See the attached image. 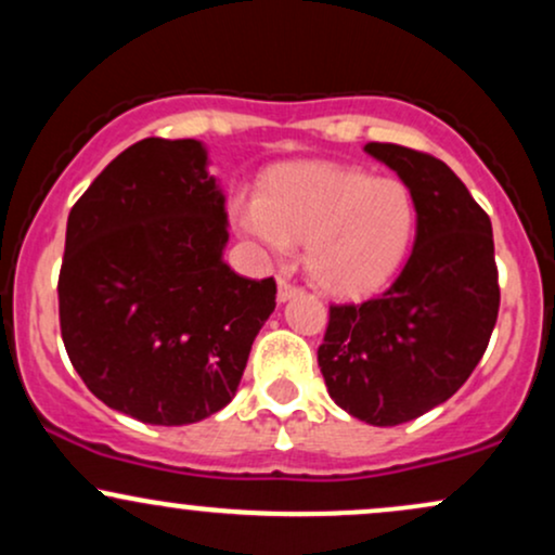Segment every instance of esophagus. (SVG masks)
Masks as SVG:
<instances>
[{
  "instance_id": "esophagus-1",
  "label": "esophagus",
  "mask_w": 555,
  "mask_h": 555,
  "mask_svg": "<svg viewBox=\"0 0 555 555\" xmlns=\"http://www.w3.org/2000/svg\"><path fill=\"white\" fill-rule=\"evenodd\" d=\"M299 286L292 284L289 279H279V302H286V299H292L295 295H299Z\"/></svg>"
}]
</instances>
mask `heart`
<instances>
[{
	"instance_id": "1",
	"label": "heart",
	"mask_w": 555,
	"mask_h": 555,
	"mask_svg": "<svg viewBox=\"0 0 555 555\" xmlns=\"http://www.w3.org/2000/svg\"><path fill=\"white\" fill-rule=\"evenodd\" d=\"M229 211L242 234L276 256L305 240L308 276L339 297L386 284L410 256L420 219L404 180L326 162L276 167L258 197L234 195Z\"/></svg>"
}]
</instances>
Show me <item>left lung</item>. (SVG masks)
I'll list each match as a JSON object with an SVG mask.
<instances>
[{
    "label": "left lung",
    "mask_w": 555,
    "mask_h": 555,
    "mask_svg": "<svg viewBox=\"0 0 555 555\" xmlns=\"http://www.w3.org/2000/svg\"><path fill=\"white\" fill-rule=\"evenodd\" d=\"M365 151L415 193V247L380 295L331 305L318 365L341 410L386 428L460 391L486 354L501 289L490 219L460 177L397 143Z\"/></svg>",
    "instance_id": "obj_1"
}]
</instances>
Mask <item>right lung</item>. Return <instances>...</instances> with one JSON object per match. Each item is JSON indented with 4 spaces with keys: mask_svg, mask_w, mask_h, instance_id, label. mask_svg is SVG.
<instances>
[{
    "mask_svg": "<svg viewBox=\"0 0 555 555\" xmlns=\"http://www.w3.org/2000/svg\"><path fill=\"white\" fill-rule=\"evenodd\" d=\"M224 195L197 140L145 138L67 219L60 328L82 384L112 410L188 425L232 401L276 282L221 258Z\"/></svg>",
    "mask_w": 555,
    "mask_h": 555,
    "instance_id": "obj_1",
    "label": "right lung"
}]
</instances>
